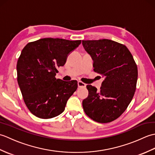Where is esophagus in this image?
<instances>
[{
	"instance_id": "34e87169",
	"label": "esophagus",
	"mask_w": 155,
	"mask_h": 155,
	"mask_svg": "<svg viewBox=\"0 0 155 155\" xmlns=\"http://www.w3.org/2000/svg\"><path fill=\"white\" fill-rule=\"evenodd\" d=\"M78 87L79 88H84V87H86V84L83 83V82H81V81H78Z\"/></svg>"
}]
</instances>
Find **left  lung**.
<instances>
[{
    "mask_svg": "<svg viewBox=\"0 0 155 155\" xmlns=\"http://www.w3.org/2000/svg\"><path fill=\"white\" fill-rule=\"evenodd\" d=\"M93 61L94 71L104 80L99 90L87 86L88 96L83 109L91 119L101 123L113 121L127 109L136 90L137 66L126 46L108 39L83 41Z\"/></svg>",
    "mask_w": 155,
    "mask_h": 155,
    "instance_id": "8db88e82",
    "label": "left lung"
}]
</instances>
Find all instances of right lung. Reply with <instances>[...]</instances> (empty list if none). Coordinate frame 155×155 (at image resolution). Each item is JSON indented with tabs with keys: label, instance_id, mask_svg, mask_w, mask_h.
Listing matches in <instances>:
<instances>
[{
	"label": "right lung",
	"instance_id": "obj_1",
	"mask_svg": "<svg viewBox=\"0 0 155 155\" xmlns=\"http://www.w3.org/2000/svg\"><path fill=\"white\" fill-rule=\"evenodd\" d=\"M81 43V40L45 38L22 49L16 65L17 81L25 103L35 116L47 119L64 110L77 89V81H64L55 76Z\"/></svg>",
	"mask_w": 155,
	"mask_h": 155
}]
</instances>
